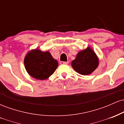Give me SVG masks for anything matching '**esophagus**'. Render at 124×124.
Returning a JSON list of instances; mask_svg holds the SVG:
<instances>
[{"mask_svg": "<svg viewBox=\"0 0 124 124\" xmlns=\"http://www.w3.org/2000/svg\"><path fill=\"white\" fill-rule=\"evenodd\" d=\"M61 64H68L69 63V62L67 61V62H60Z\"/></svg>", "mask_w": 124, "mask_h": 124, "instance_id": "obj_1", "label": "esophagus"}]
</instances>
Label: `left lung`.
Instances as JSON below:
<instances>
[{"mask_svg": "<svg viewBox=\"0 0 124 124\" xmlns=\"http://www.w3.org/2000/svg\"><path fill=\"white\" fill-rule=\"evenodd\" d=\"M99 64L97 55L92 48L88 46L86 49L78 52L71 65L78 73L82 75H88L96 70Z\"/></svg>", "mask_w": 124, "mask_h": 124, "instance_id": "1", "label": "left lung"}]
</instances>
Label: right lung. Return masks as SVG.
<instances>
[{
    "label": "right lung",
    "instance_id": "obj_1",
    "mask_svg": "<svg viewBox=\"0 0 124 124\" xmlns=\"http://www.w3.org/2000/svg\"><path fill=\"white\" fill-rule=\"evenodd\" d=\"M24 66L28 75L37 80L48 79L58 66V61L52 57L49 51L32 49L25 55Z\"/></svg>",
    "mask_w": 124,
    "mask_h": 124
}]
</instances>
